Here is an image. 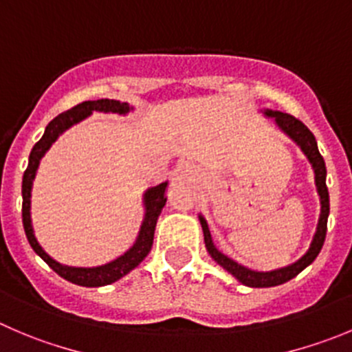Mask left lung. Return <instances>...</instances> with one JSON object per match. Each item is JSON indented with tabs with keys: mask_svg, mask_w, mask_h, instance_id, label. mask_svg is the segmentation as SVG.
<instances>
[{
	"mask_svg": "<svg viewBox=\"0 0 352 352\" xmlns=\"http://www.w3.org/2000/svg\"><path fill=\"white\" fill-rule=\"evenodd\" d=\"M264 116L273 117L274 122L278 124V128L282 129L283 133L290 136L297 145L302 148V152L306 153V157L309 159L311 166L314 169V182H316L318 195H320L321 202V214L320 221H318V228L316 233H314V239L311 242L309 250L300 257L297 263L290 264V266L280 267V270L273 271H252L249 267L242 266V264L235 263L233 259H230L228 256H224L223 252L216 249V245L212 243V239H210L209 226H207L206 219L200 216V224H202V232H204V242H206L207 252L210 254L214 261H216L219 266H223L224 270L232 273L239 282H242L243 285L254 287V289H263V287H274V285H282V283L289 282L294 276L300 273L304 267L309 266L316 256L320 254L321 247H323L324 236H327V221H329V212H330V199H329V188H327V167H324V160L321 157L320 150H318L316 138H314L313 133L300 122L299 119H296L294 116H289V113L278 112V110H264Z\"/></svg>",
	"mask_w": 352,
	"mask_h": 352,
	"instance_id": "8db88e82",
	"label": "left lung"
}]
</instances>
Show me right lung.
<instances>
[{
	"mask_svg": "<svg viewBox=\"0 0 352 352\" xmlns=\"http://www.w3.org/2000/svg\"><path fill=\"white\" fill-rule=\"evenodd\" d=\"M117 112V113H128L129 105L128 103H120L117 100H95V102H82L79 105L72 107L67 112H62L60 116H56L52 122L46 126L45 135L43 138L32 146L31 155H29V166L23 173L22 179V223L23 230H25V236H28L29 243L34 249V252L55 271L56 274H60L62 278H65L67 282H72L76 285L81 287H103L109 285V283L117 282L119 278H122L124 274H128L129 271L135 270L146 256H148L150 249H152L153 243V232H155L157 217H159L160 210L166 206V183H160V185L148 188L145 192V219H143L142 230H140V235L136 239L135 245L128 250L126 254H122L120 257H117L116 261L109 264H103V266L96 267H72V266H63V264L56 263L55 259L48 256L45 250L41 249V245L36 240L34 232H32L31 224V188L32 182H34L36 170H38L39 160L45 155L46 150L52 146V143L62 135L65 129H69L70 126L78 124L79 120L86 119L91 112Z\"/></svg>",
	"mask_w": 352,
	"mask_h": 352,
	"instance_id": "1",
	"label": "right lung"
}]
</instances>
